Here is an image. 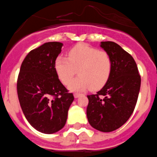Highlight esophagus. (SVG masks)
Here are the masks:
<instances>
[{"instance_id":"1","label":"esophagus","mask_w":157,"mask_h":157,"mask_svg":"<svg viewBox=\"0 0 157 157\" xmlns=\"http://www.w3.org/2000/svg\"><path fill=\"white\" fill-rule=\"evenodd\" d=\"M81 96V94L80 93H75L74 94V96H75V98H78L79 96Z\"/></svg>"}]
</instances>
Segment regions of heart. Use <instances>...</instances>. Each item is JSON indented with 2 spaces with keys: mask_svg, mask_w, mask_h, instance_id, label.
<instances>
[{
  "mask_svg": "<svg viewBox=\"0 0 157 157\" xmlns=\"http://www.w3.org/2000/svg\"><path fill=\"white\" fill-rule=\"evenodd\" d=\"M54 68L59 79L67 85L78 68L79 76L68 86L71 91H80L88 88L98 90L103 87L110 78L112 61L105 51L98 50L86 44H79L69 50L68 57L59 55L54 61Z\"/></svg>",
  "mask_w": 157,
  "mask_h": 157,
  "instance_id": "b5f03b06",
  "label": "heart"
}]
</instances>
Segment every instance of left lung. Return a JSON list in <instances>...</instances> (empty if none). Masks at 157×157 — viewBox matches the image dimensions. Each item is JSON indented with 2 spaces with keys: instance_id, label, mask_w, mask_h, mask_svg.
<instances>
[{
  "instance_id": "8db88e82",
  "label": "left lung",
  "mask_w": 157,
  "mask_h": 157,
  "mask_svg": "<svg viewBox=\"0 0 157 157\" xmlns=\"http://www.w3.org/2000/svg\"><path fill=\"white\" fill-rule=\"evenodd\" d=\"M100 47L111 58V73L100 91L87 96L86 114L92 127L110 132L121 127L134 111L141 78L134 58L121 46L106 41L100 43Z\"/></svg>"
}]
</instances>
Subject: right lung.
Segmentation results:
<instances>
[{
    "mask_svg": "<svg viewBox=\"0 0 157 157\" xmlns=\"http://www.w3.org/2000/svg\"><path fill=\"white\" fill-rule=\"evenodd\" d=\"M62 46V43L48 42L31 50L21 64L17 82L18 100L25 118L44 134L64 128L74 100L54 68Z\"/></svg>",
    "mask_w": 157,
    "mask_h": 157,
    "instance_id": "obj_1",
    "label": "right lung"
}]
</instances>
